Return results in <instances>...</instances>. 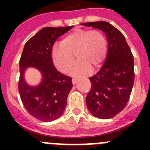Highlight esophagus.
Listing matches in <instances>:
<instances>
[{"label": "esophagus", "instance_id": "1", "mask_svg": "<svg viewBox=\"0 0 150 150\" xmlns=\"http://www.w3.org/2000/svg\"><path fill=\"white\" fill-rule=\"evenodd\" d=\"M78 80H79V79H78L77 78H74V79H73V80H72L73 84H74V85H76V83H77Z\"/></svg>", "mask_w": 150, "mask_h": 150}]
</instances>
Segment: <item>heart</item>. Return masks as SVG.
<instances>
[{
    "label": "heart",
    "instance_id": "obj_1",
    "mask_svg": "<svg viewBox=\"0 0 150 150\" xmlns=\"http://www.w3.org/2000/svg\"><path fill=\"white\" fill-rule=\"evenodd\" d=\"M107 41L98 29H74L64 38L62 43L54 46L52 60L55 67L67 73L75 62V54L79 59L73 67V75H85L97 69L107 55Z\"/></svg>",
    "mask_w": 150,
    "mask_h": 150
}]
</instances>
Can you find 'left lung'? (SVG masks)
<instances>
[{"label":"left lung","mask_w":150,"mask_h":150,"mask_svg":"<svg viewBox=\"0 0 150 150\" xmlns=\"http://www.w3.org/2000/svg\"><path fill=\"white\" fill-rule=\"evenodd\" d=\"M105 32L108 53L100 71L89 78L91 87L86 96L87 107L93 116L110 119L128 104L134 81V59L124 35L104 21L83 23Z\"/></svg>","instance_id":"1"}]
</instances>
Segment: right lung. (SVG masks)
Instances as JSON below:
<instances>
[{"mask_svg": "<svg viewBox=\"0 0 150 150\" xmlns=\"http://www.w3.org/2000/svg\"><path fill=\"white\" fill-rule=\"evenodd\" d=\"M72 27L43 28L26 42L21 55L18 84L21 100L28 112L42 122L53 121L62 116L73 87L72 78L57 71L52 59L55 40ZM28 67L42 73L43 80L38 87H29L23 80V71Z\"/></svg>", "mask_w": 150, "mask_h": 150, "instance_id": "add662e5", "label": "right lung"}]
</instances>
